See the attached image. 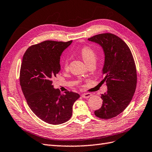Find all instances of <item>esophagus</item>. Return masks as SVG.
<instances>
[{"label": "esophagus", "instance_id": "34e87169", "mask_svg": "<svg viewBox=\"0 0 152 152\" xmlns=\"http://www.w3.org/2000/svg\"><path fill=\"white\" fill-rule=\"evenodd\" d=\"M91 95H91V94H90V93H86V94H83L82 96H83V97L84 98V99H88V98H89V97H90Z\"/></svg>", "mask_w": 152, "mask_h": 152}]
</instances>
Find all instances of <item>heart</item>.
<instances>
[{"mask_svg":"<svg viewBox=\"0 0 152 152\" xmlns=\"http://www.w3.org/2000/svg\"><path fill=\"white\" fill-rule=\"evenodd\" d=\"M79 53L86 64L91 62H95L97 59V53L95 50L90 46H85L83 47L80 50ZM62 67L64 69H68V59L67 58H64L62 61Z\"/></svg>","mask_w":152,"mask_h":152,"instance_id":"1","label":"heart"}]
</instances>
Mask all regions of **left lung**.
Segmentation results:
<instances>
[{
    "instance_id": "1",
    "label": "left lung",
    "mask_w": 152,
    "mask_h": 152,
    "mask_svg": "<svg viewBox=\"0 0 152 152\" xmlns=\"http://www.w3.org/2000/svg\"><path fill=\"white\" fill-rule=\"evenodd\" d=\"M88 40L98 43L104 50L102 81L108 86L106 93L101 95V108L94 113L100 119H112L126 108L135 94L137 76L134 57L125 42L112 33H101Z\"/></svg>"
}]
</instances>
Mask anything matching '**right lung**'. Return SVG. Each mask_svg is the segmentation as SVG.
Wrapping results in <instances>:
<instances>
[{
  "label": "right lung",
  "instance_id": "right-lung-1",
  "mask_svg": "<svg viewBox=\"0 0 152 152\" xmlns=\"http://www.w3.org/2000/svg\"><path fill=\"white\" fill-rule=\"evenodd\" d=\"M72 42L46 40L29 46L23 58L19 78L23 94L32 112L48 124L68 121L73 103L80 97L72 91L62 94L52 85L61 70V55Z\"/></svg>",
  "mask_w": 152,
  "mask_h": 152
}]
</instances>
